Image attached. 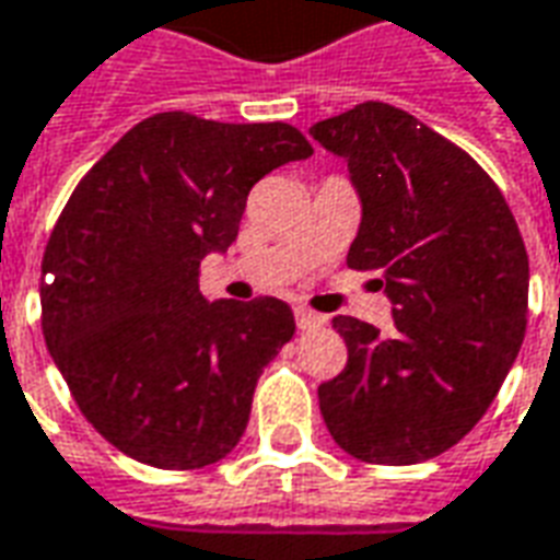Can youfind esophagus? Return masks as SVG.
<instances>
[{
    "label": "esophagus",
    "instance_id": "1",
    "mask_svg": "<svg viewBox=\"0 0 560 560\" xmlns=\"http://www.w3.org/2000/svg\"><path fill=\"white\" fill-rule=\"evenodd\" d=\"M295 323H299L301 331H311V328H319L325 323V316L307 311V307H295Z\"/></svg>",
    "mask_w": 560,
    "mask_h": 560
}]
</instances>
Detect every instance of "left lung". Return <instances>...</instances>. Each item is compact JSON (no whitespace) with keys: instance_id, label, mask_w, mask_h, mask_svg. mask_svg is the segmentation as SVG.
<instances>
[{"instance_id":"left-lung-1","label":"left lung","mask_w":560,"mask_h":560,"mask_svg":"<svg viewBox=\"0 0 560 560\" xmlns=\"http://www.w3.org/2000/svg\"><path fill=\"white\" fill-rule=\"evenodd\" d=\"M350 165L362 225L352 271H380L395 328L335 316L347 368L319 386L352 458L419 464L477 425L527 325V249L506 198L462 147L413 114L362 102L311 126Z\"/></svg>"}]
</instances>
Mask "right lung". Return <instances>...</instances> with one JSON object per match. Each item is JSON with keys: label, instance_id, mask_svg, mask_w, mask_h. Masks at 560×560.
Instances as JSON below:
<instances>
[{"label": "right lung", "instance_id": "add662e5", "mask_svg": "<svg viewBox=\"0 0 560 560\" xmlns=\"http://www.w3.org/2000/svg\"><path fill=\"white\" fill-rule=\"evenodd\" d=\"M289 122L153 114L83 174L42 259V331L78 410L110 446L162 470L235 450L261 368L295 335L287 301H205L256 180L307 160Z\"/></svg>", "mask_w": 560, "mask_h": 560}]
</instances>
